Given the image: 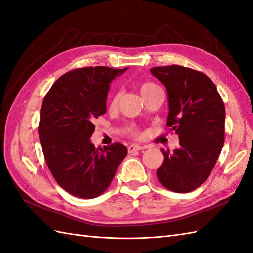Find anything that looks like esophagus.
I'll return each mask as SVG.
<instances>
[{"instance_id": "1", "label": "esophagus", "mask_w": 253, "mask_h": 253, "mask_svg": "<svg viewBox=\"0 0 253 253\" xmlns=\"http://www.w3.org/2000/svg\"><path fill=\"white\" fill-rule=\"evenodd\" d=\"M144 148L143 146H141V145H138V144H130L128 146V152L129 153H133V152H137V151H141V150H143Z\"/></svg>"}]
</instances>
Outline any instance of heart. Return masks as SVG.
I'll return each instance as SVG.
<instances>
[{"label": "heart", "instance_id": "heart-1", "mask_svg": "<svg viewBox=\"0 0 253 253\" xmlns=\"http://www.w3.org/2000/svg\"><path fill=\"white\" fill-rule=\"evenodd\" d=\"M155 87H157V86L155 84H153V83H151V82H144V83L141 84L140 87H139L141 95H142V97H144L146 93H149ZM119 98H120V93L117 92L112 97V99H111V102H110L111 107H112V108L116 107L117 101H119ZM129 132H130V133H136V129H133V128L129 129Z\"/></svg>", "mask_w": 253, "mask_h": 253}]
</instances>
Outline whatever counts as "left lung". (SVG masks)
<instances>
[{"instance_id": "left-lung-1", "label": "left lung", "mask_w": 253, "mask_h": 253, "mask_svg": "<svg viewBox=\"0 0 253 253\" xmlns=\"http://www.w3.org/2000/svg\"><path fill=\"white\" fill-rule=\"evenodd\" d=\"M165 86L167 127L179 136V148L164 161L157 178L166 189L189 193L209 177L224 144L225 108L214 83L206 74L181 66L151 69Z\"/></svg>"}]
</instances>
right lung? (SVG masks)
I'll list each match as a JSON object with an SVG mask.
<instances>
[{"label":"right lung","instance_id":"1","mask_svg":"<svg viewBox=\"0 0 253 253\" xmlns=\"http://www.w3.org/2000/svg\"><path fill=\"white\" fill-rule=\"evenodd\" d=\"M128 68L87 67L63 74L45 96L39 136L45 161L57 183L80 198H95L108 189L127 154L115 142L96 149L93 121L107 112L110 83Z\"/></svg>","mask_w":253,"mask_h":253}]
</instances>
